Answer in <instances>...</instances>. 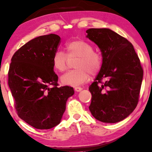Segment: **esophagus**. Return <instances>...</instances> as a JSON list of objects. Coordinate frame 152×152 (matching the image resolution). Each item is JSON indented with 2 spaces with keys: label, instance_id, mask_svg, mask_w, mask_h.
Instances as JSON below:
<instances>
[{
  "label": "esophagus",
  "instance_id": "34e87169",
  "mask_svg": "<svg viewBox=\"0 0 152 152\" xmlns=\"http://www.w3.org/2000/svg\"><path fill=\"white\" fill-rule=\"evenodd\" d=\"M74 90H75L76 92H80L82 91V88H81V87H80V86H76L75 88H74Z\"/></svg>",
  "mask_w": 152,
  "mask_h": 152
}]
</instances>
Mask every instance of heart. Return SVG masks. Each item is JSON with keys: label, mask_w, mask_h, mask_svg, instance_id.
I'll return each instance as SVG.
<instances>
[{"label": "heart", "mask_w": 152, "mask_h": 152, "mask_svg": "<svg viewBox=\"0 0 152 152\" xmlns=\"http://www.w3.org/2000/svg\"><path fill=\"white\" fill-rule=\"evenodd\" d=\"M66 53L58 51L53 54L52 64L53 68L60 72H64L70 60H76L74 62L76 69L69 71L61 77L64 84L78 86L85 83L90 79V74L96 75L102 65V56L94 51L91 43L85 40L75 38L67 42L64 45Z\"/></svg>", "instance_id": "heart-1"}]
</instances>
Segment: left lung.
Returning a JSON list of instances; mask_svg holds the SVG:
<instances>
[{
	"mask_svg": "<svg viewBox=\"0 0 152 152\" xmlns=\"http://www.w3.org/2000/svg\"><path fill=\"white\" fill-rule=\"evenodd\" d=\"M86 33L102 56L101 70L88 88L90 111L103 123L121 121L138 103L143 75L140 58L131 42L112 30L89 29Z\"/></svg>",
	"mask_w": 152,
	"mask_h": 152,
	"instance_id": "obj_1",
	"label": "left lung"
}]
</instances>
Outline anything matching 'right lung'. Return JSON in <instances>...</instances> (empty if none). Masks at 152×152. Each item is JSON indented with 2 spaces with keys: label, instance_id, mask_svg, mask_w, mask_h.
I'll return each instance as SVG.
<instances>
[{
  "label": "right lung",
  "instance_id": "right-lung-1",
  "mask_svg": "<svg viewBox=\"0 0 152 152\" xmlns=\"http://www.w3.org/2000/svg\"><path fill=\"white\" fill-rule=\"evenodd\" d=\"M60 37L56 34L39 36L20 47L11 58L8 83L20 119L39 129L58 125L72 87H58L52 58Z\"/></svg>",
  "mask_w": 152,
  "mask_h": 152
}]
</instances>
